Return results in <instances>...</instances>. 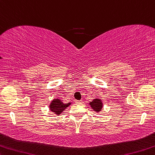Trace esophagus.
Wrapping results in <instances>:
<instances>
[{
	"label": "esophagus",
	"mask_w": 155,
	"mask_h": 155,
	"mask_svg": "<svg viewBox=\"0 0 155 155\" xmlns=\"http://www.w3.org/2000/svg\"><path fill=\"white\" fill-rule=\"evenodd\" d=\"M76 102H82V100H80V101H75Z\"/></svg>",
	"instance_id": "obj_1"
}]
</instances>
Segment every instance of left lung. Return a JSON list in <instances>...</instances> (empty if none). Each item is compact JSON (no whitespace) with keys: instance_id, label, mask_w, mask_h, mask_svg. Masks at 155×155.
<instances>
[{"instance_id":"1","label":"left lung","mask_w":155,"mask_h":155,"mask_svg":"<svg viewBox=\"0 0 155 155\" xmlns=\"http://www.w3.org/2000/svg\"><path fill=\"white\" fill-rule=\"evenodd\" d=\"M89 105L96 112H100L102 109V107H103V103H102V100L99 98H95L93 100V101L89 102Z\"/></svg>"}]
</instances>
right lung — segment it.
Instances as JSON below:
<instances>
[{
  "instance_id": "add662e5",
  "label": "right lung",
  "mask_w": 155,
  "mask_h": 155,
  "mask_svg": "<svg viewBox=\"0 0 155 155\" xmlns=\"http://www.w3.org/2000/svg\"><path fill=\"white\" fill-rule=\"evenodd\" d=\"M71 104V102L64 104L60 99L56 98L53 99V101L51 102L49 105V108L50 110H51L52 112H54V114H55L56 115L59 116L61 114V112H63V111L65 110L66 108L68 107Z\"/></svg>"
}]
</instances>
